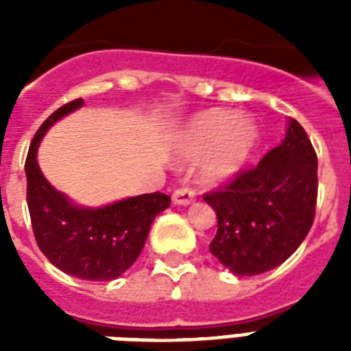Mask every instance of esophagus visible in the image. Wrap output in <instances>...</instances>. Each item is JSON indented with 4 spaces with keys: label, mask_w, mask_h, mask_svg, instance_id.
<instances>
[{
    "label": "esophagus",
    "mask_w": 351,
    "mask_h": 351,
    "mask_svg": "<svg viewBox=\"0 0 351 351\" xmlns=\"http://www.w3.org/2000/svg\"><path fill=\"white\" fill-rule=\"evenodd\" d=\"M171 200H173L175 206H189V204L195 200V193H193L189 187H180V189H176V191L173 193Z\"/></svg>",
    "instance_id": "esophagus-1"
}]
</instances>
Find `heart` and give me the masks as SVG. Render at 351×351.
<instances>
[{
    "label": "heart",
    "instance_id": "b5f03b06",
    "mask_svg": "<svg viewBox=\"0 0 351 351\" xmlns=\"http://www.w3.org/2000/svg\"><path fill=\"white\" fill-rule=\"evenodd\" d=\"M261 142L256 121L230 109H209L187 121L176 140L178 164H197L198 180L215 187L242 173Z\"/></svg>",
    "mask_w": 351,
    "mask_h": 351
}]
</instances>
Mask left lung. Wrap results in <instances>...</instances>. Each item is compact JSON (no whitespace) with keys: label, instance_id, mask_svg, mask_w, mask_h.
Returning <instances> with one entry per match:
<instances>
[{"label":"left lung","instance_id":"left-lung-1","mask_svg":"<svg viewBox=\"0 0 351 351\" xmlns=\"http://www.w3.org/2000/svg\"><path fill=\"white\" fill-rule=\"evenodd\" d=\"M204 200L219 220L209 251L237 277L288 261L315 219L317 154L302 125L289 118L284 140L256 167Z\"/></svg>","mask_w":351,"mask_h":351}]
</instances>
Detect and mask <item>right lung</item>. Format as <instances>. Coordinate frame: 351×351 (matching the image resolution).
Instances as JSON below:
<instances>
[{
  "mask_svg": "<svg viewBox=\"0 0 351 351\" xmlns=\"http://www.w3.org/2000/svg\"><path fill=\"white\" fill-rule=\"evenodd\" d=\"M84 106L69 101L47 118L30 143L25 164L27 204L36 242L51 264L82 280L109 282L134 264L156 215L169 208L164 193L127 197L89 208L73 202L47 180L38 164V147L58 120Z\"/></svg>",
  "mask_w": 351,
  "mask_h": 351,
  "instance_id": "add662e5",
  "label": "right lung"
}]
</instances>
